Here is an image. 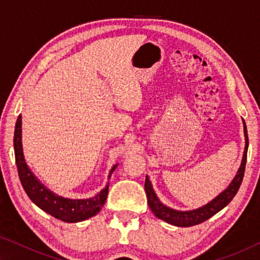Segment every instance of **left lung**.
<instances>
[{"mask_svg":"<svg viewBox=\"0 0 260 260\" xmlns=\"http://www.w3.org/2000/svg\"><path fill=\"white\" fill-rule=\"evenodd\" d=\"M244 126V136H245V148L243 158H242L241 166L235 178L230 183L225 190L220 192L219 195L213 199L210 203L205 204L204 206H201L199 209L190 210V211H178L174 209H171L161 203L155 193V190L152 189V184L149 180L148 175L146 177V183H144V189H146L147 199L149 208L151 209L153 214L156 215L158 219L164 220V221L171 223L173 226L178 227H190L199 225V223L205 221L209 218L212 217L215 213H218L220 210H222L225 206L230 203V202L234 199L236 192L239 191V188L242 183L244 175L245 164H246V152H248V146H249V139H248V131H246L245 122L243 120Z\"/></svg>","mask_w":260,"mask_h":260,"instance_id":"obj_1","label":"left lung"}]
</instances>
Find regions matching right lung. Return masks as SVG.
Here are the masks:
<instances>
[{"instance_id": "1", "label": "right lung", "mask_w": 260, "mask_h": 260, "mask_svg": "<svg viewBox=\"0 0 260 260\" xmlns=\"http://www.w3.org/2000/svg\"><path fill=\"white\" fill-rule=\"evenodd\" d=\"M14 147H15V157L18 175L23 186L24 190L27 196L35 205H38L45 212L49 213L56 219H59L64 222H79L83 221L88 218L94 217L95 214L100 212V210L104 205L108 197L109 184L101 190L98 195L87 200H71L65 199L56 195L49 189L46 188L39 181L37 177L33 174L32 171L28 169L26 164L24 153H23V144H21V116L19 114L18 119L15 127V136H14ZM118 165H114L110 171L108 179H110L111 174Z\"/></svg>"}]
</instances>
